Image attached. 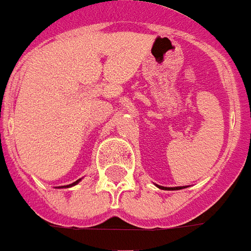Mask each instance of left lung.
<instances>
[{
	"mask_svg": "<svg viewBox=\"0 0 251 251\" xmlns=\"http://www.w3.org/2000/svg\"><path fill=\"white\" fill-rule=\"evenodd\" d=\"M158 188H161V189H166V191H177V189H181V186H176V188H165V186H159L158 185Z\"/></svg>",
	"mask_w": 251,
	"mask_h": 251,
	"instance_id": "1",
	"label": "left lung"
}]
</instances>
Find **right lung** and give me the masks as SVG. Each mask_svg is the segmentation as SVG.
Listing matches in <instances>:
<instances>
[{
  "label": "right lung",
  "instance_id": "obj_1",
  "mask_svg": "<svg viewBox=\"0 0 251 251\" xmlns=\"http://www.w3.org/2000/svg\"><path fill=\"white\" fill-rule=\"evenodd\" d=\"M79 181H81V179H77V181H75V182H73V184H70V185H67V186H73V185H75V184H78V182H79ZM62 188H63V186H62Z\"/></svg>",
  "mask_w": 251,
  "mask_h": 251
}]
</instances>
